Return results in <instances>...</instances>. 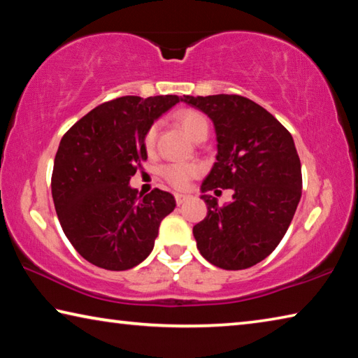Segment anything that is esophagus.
Segmentation results:
<instances>
[{
	"mask_svg": "<svg viewBox=\"0 0 358 358\" xmlns=\"http://www.w3.org/2000/svg\"><path fill=\"white\" fill-rule=\"evenodd\" d=\"M187 199H189V196H186V194H180V192H177L175 194V201H177V203L178 205H181V203H185Z\"/></svg>",
	"mask_w": 358,
	"mask_h": 358,
	"instance_id": "obj_1",
	"label": "esophagus"
}]
</instances>
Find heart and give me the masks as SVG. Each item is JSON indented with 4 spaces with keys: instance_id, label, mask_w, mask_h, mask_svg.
Segmentation results:
<instances>
[{
    "instance_id": "obj_1",
    "label": "heart",
    "mask_w": 358,
    "mask_h": 358,
    "mask_svg": "<svg viewBox=\"0 0 358 358\" xmlns=\"http://www.w3.org/2000/svg\"><path fill=\"white\" fill-rule=\"evenodd\" d=\"M175 121L181 126V129L185 131V134L192 138L194 142L201 137L208 136V120L203 113L197 110H191V108H185L175 113ZM156 134H157V124H151L148 131L145 132L143 143L147 150H153L156 143ZM201 172V167L197 164H181V162H171V164H164L161 167V177L164 178L169 185H172L177 189H183L189 181L197 177Z\"/></svg>"
}]
</instances>
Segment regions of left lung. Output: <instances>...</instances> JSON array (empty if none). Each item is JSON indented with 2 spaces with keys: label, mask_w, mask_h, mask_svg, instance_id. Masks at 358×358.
I'll return each instance as SVG.
<instances>
[{
  "label": "left lung",
  "mask_w": 358,
  "mask_h": 358,
  "mask_svg": "<svg viewBox=\"0 0 358 358\" xmlns=\"http://www.w3.org/2000/svg\"><path fill=\"white\" fill-rule=\"evenodd\" d=\"M211 118L217 155L202 192L232 189L220 207L203 194L207 216L192 229L197 250L224 270L259 264L280 245L301 197V166L290 132L262 106L238 94L183 96Z\"/></svg>",
  "instance_id": "left-lung-1"
}]
</instances>
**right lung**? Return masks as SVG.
I'll use <instances>...</instances> for the list:
<instances>
[{
  "label": "right lung",
  "mask_w": 358,
  "mask_h": 358,
  "mask_svg": "<svg viewBox=\"0 0 358 358\" xmlns=\"http://www.w3.org/2000/svg\"><path fill=\"white\" fill-rule=\"evenodd\" d=\"M177 102L175 94L107 101L59 142L53 203L64 235L90 264L123 271L153 251L159 224L173 211L175 199L157 187L137 196L129 180L147 161L145 132Z\"/></svg>",
  "instance_id": "add662e5"
}]
</instances>
